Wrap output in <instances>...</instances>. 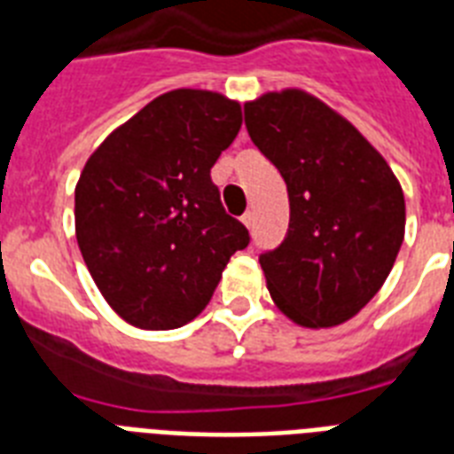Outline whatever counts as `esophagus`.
<instances>
[{"mask_svg":"<svg viewBox=\"0 0 454 454\" xmlns=\"http://www.w3.org/2000/svg\"><path fill=\"white\" fill-rule=\"evenodd\" d=\"M242 223H245L247 228L254 226V212H252V209H247V212L242 214Z\"/></svg>","mask_w":454,"mask_h":454,"instance_id":"obj_1","label":"esophagus"}]
</instances>
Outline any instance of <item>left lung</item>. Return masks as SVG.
Listing matches in <instances>:
<instances>
[{
    "instance_id": "left-lung-1",
    "label": "left lung",
    "mask_w": 454,
    "mask_h": 454,
    "mask_svg": "<svg viewBox=\"0 0 454 454\" xmlns=\"http://www.w3.org/2000/svg\"><path fill=\"white\" fill-rule=\"evenodd\" d=\"M249 138L290 195L280 247L259 256L276 306L301 327H334L380 292L405 235V198L387 160L301 89L245 103Z\"/></svg>"
}]
</instances>
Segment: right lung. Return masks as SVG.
I'll return each instance as SVG.
<instances>
[{"instance_id": "add662e5", "label": "right lung", "mask_w": 454, "mask_h": 454, "mask_svg": "<svg viewBox=\"0 0 454 454\" xmlns=\"http://www.w3.org/2000/svg\"><path fill=\"white\" fill-rule=\"evenodd\" d=\"M242 127L240 103L174 89L117 127L74 188V233L117 316L174 330L200 316L247 228L228 216L214 162Z\"/></svg>"}]
</instances>
